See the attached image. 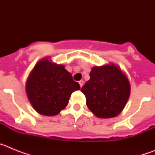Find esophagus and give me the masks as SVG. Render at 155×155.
I'll use <instances>...</instances> for the list:
<instances>
[{
	"mask_svg": "<svg viewBox=\"0 0 155 155\" xmlns=\"http://www.w3.org/2000/svg\"><path fill=\"white\" fill-rule=\"evenodd\" d=\"M83 84H84V81H82V80H81L80 81H79V84H80L81 87H82V85H83Z\"/></svg>",
	"mask_w": 155,
	"mask_h": 155,
	"instance_id": "34e87169",
	"label": "esophagus"
}]
</instances>
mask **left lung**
I'll return each instance as SVG.
<instances>
[{
  "label": "left lung",
  "mask_w": 155,
  "mask_h": 155,
  "mask_svg": "<svg viewBox=\"0 0 155 155\" xmlns=\"http://www.w3.org/2000/svg\"><path fill=\"white\" fill-rule=\"evenodd\" d=\"M81 91L85 95L87 106L97 117L112 118L124 109L130 86L120 68L111 64L93 68L90 80Z\"/></svg>",
  "instance_id": "1"
}]
</instances>
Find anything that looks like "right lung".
<instances>
[{"label":"right lung","instance_id":"obj_1","mask_svg":"<svg viewBox=\"0 0 155 155\" xmlns=\"http://www.w3.org/2000/svg\"><path fill=\"white\" fill-rule=\"evenodd\" d=\"M80 89L78 82L64 66L47 59L37 63L28 77L26 93L31 105L45 116L57 115L65 108L71 94Z\"/></svg>","mask_w":155,"mask_h":155}]
</instances>
